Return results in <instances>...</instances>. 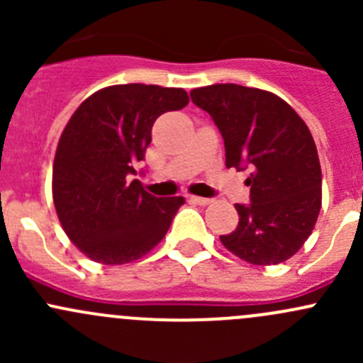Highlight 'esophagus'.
<instances>
[{
	"label": "esophagus",
	"instance_id": "1",
	"mask_svg": "<svg viewBox=\"0 0 363 363\" xmlns=\"http://www.w3.org/2000/svg\"><path fill=\"white\" fill-rule=\"evenodd\" d=\"M189 200H191L193 203H199V205H208L212 202L211 199H203V196H189Z\"/></svg>",
	"mask_w": 363,
	"mask_h": 363
}]
</instances>
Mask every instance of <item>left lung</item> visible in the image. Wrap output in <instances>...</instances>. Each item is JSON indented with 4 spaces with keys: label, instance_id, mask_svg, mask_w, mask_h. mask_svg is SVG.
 Instances as JSON below:
<instances>
[{
    "label": "left lung",
    "instance_id": "left-lung-1",
    "mask_svg": "<svg viewBox=\"0 0 363 363\" xmlns=\"http://www.w3.org/2000/svg\"><path fill=\"white\" fill-rule=\"evenodd\" d=\"M189 96L218 126L226 167L251 168V203H235L239 225L219 237L223 246L252 265L286 262L311 235L321 208V167L309 128L269 91L214 84Z\"/></svg>",
    "mask_w": 363,
    "mask_h": 363
}]
</instances>
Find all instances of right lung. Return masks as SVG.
<instances>
[{"label":"right lung","mask_w":363,"mask_h":363,"mask_svg":"<svg viewBox=\"0 0 363 363\" xmlns=\"http://www.w3.org/2000/svg\"><path fill=\"white\" fill-rule=\"evenodd\" d=\"M188 104L177 87L121 84L91 94L68 121L54 158L52 196L61 226L87 258L123 265L168 232L184 199L152 196L131 175L155 121Z\"/></svg>","instance_id":"right-lung-1"}]
</instances>
